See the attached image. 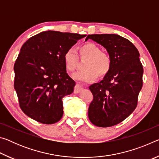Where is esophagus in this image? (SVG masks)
<instances>
[{
  "label": "esophagus",
  "mask_w": 159,
  "mask_h": 159,
  "mask_svg": "<svg viewBox=\"0 0 159 159\" xmlns=\"http://www.w3.org/2000/svg\"><path fill=\"white\" fill-rule=\"evenodd\" d=\"M83 88V87L82 85L79 84V83H76V87H75V89H74V93H79V92H80V90H81Z\"/></svg>",
  "instance_id": "obj_1"
}]
</instances>
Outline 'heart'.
Instances as JSON below:
<instances>
[{
  "instance_id": "obj_1",
  "label": "heart",
  "mask_w": 159,
  "mask_h": 159,
  "mask_svg": "<svg viewBox=\"0 0 159 159\" xmlns=\"http://www.w3.org/2000/svg\"><path fill=\"white\" fill-rule=\"evenodd\" d=\"M81 57H88L85 63L84 70L77 71L73 74V78L76 80L83 82H90L97 77L104 76L110 70L111 59L108 53L102 52L100 47L94 43H87L79 49ZM64 65L69 71L76 70L79 57L76 51L74 48H69L64 53L63 57Z\"/></svg>"
}]
</instances>
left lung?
I'll list each match as a JSON object with an SVG mask.
<instances>
[{"label": "left lung", "instance_id": "obj_1", "mask_svg": "<svg viewBox=\"0 0 159 159\" xmlns=\"http://www.w3.org/2000/svg\"><path fill=\"white\" fill-rule=\"evenodd\" d=\"M92 39L105 48L111 59L110 70L99 83L89 87L93 99L88 118L98 127H110L128 117L135 109L142 87L143 67L139 53L129 41L117 34H92Z\"/></svg>", "mask_w": 159, "mask_h": 159}]
</instances>
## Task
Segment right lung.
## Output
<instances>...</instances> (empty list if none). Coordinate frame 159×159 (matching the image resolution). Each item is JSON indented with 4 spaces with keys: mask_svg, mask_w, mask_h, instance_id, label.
<instances>
[{
    "mask_svg": "<svg viewBox=\"0 0 159 159\" xmlns=\"http://www.w3.org/2000/svg\"><path fill=\"white\" fill-rule=\"evenodd\" d=\"M86 35L43 31L21 47L14 65V88L25 114L43 124L58 122L63 116L64 96L73 93L74 80L66 73V51Z\"/></svg>",
    "mask_w": 159,
    "mask_h": 159,
    "instance_id": "add662e5",
    "label": "right lung"
}]
</instances>
